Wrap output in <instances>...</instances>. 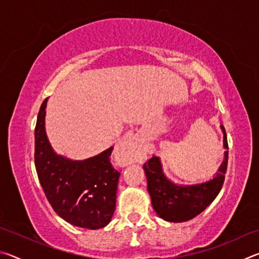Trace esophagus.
Segmentation results:
<instances>
[{"label":"esophagus","instance_id":"1","mask_svg":"<svg viewBox=\"0 0 259 259\" xmlns=\"http://www.w3.org/2000/svg\"><path fill=\"white\" fill-rule=\"evenodd\" d=\"M136 156H137L136 147L130 143V140L121 142L115 147V160L120 165L130 164L136 160Z\"/></svg>","mask_w":259,"mask_h":259}]
</instances>
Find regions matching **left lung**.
I'll return each instance as SVG.
<instances>
[{
	"label": "left lung",
	"instance_id": "1",
	"mask_svg": "<svg viewBox=\"0 0 259 259\" xmlns=\"http://www.w3.org/2000/svg\"><path fill=\"white\" fill-rule=\"evenodd\" d=\"M224 131V147L229 150L226 131ZM229 163V152L225 153V160L212 181L193 186L175 185L162 172L159 157L153 156L144 163L147 178V190L152 199V205L156 213L164 221L182 223L187 222L201 213L216 199L225 181V174Z\"/></svg>",
	"mask_w": 259,
	"mask_h": 259
}]
</instances>
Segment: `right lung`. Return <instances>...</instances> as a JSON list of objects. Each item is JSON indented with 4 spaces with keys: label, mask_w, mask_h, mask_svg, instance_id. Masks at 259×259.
I'll return each mask as SVG.
<instances>
[{
    "label": "right lung",
    "mask_w": 259,
    "mask_h": 259,
    "mask_svg": "<svg viewBox=\"0 0 259 259\" xmlns=\"http://www.w3.org/2000/svg\"><path fill=\"white\" fill-rule=\"evenodd\" d=\"M48 98L35 125V168L48 201L58 216L74 226L97 230L111 222L120 172L109 156L113 147L84 161L57 155L48 140L45 119Z\"/></svg>",
    "instance_id": "right-lung-1"
}]
</instances>
